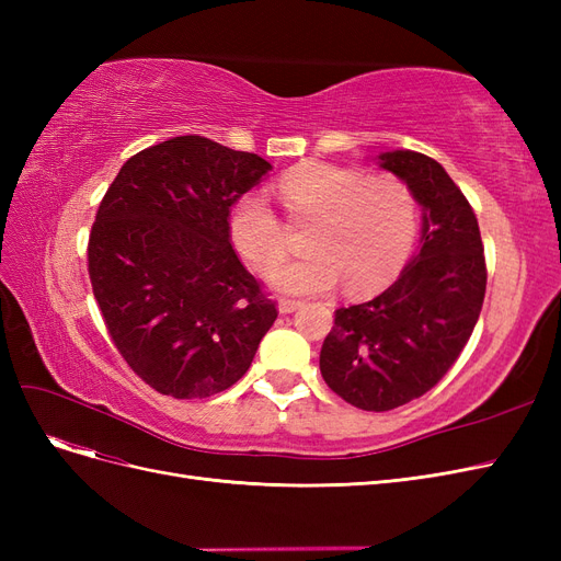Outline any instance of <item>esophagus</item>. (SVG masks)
Segmentation results:
<instances>
[{
	"label": "esophagus",
	"mask_w": 561,
	"mask_h": 561,
	"mask_svg": "<svg viewBox=\"0 0 561 561\" xmlns=\"http://www.w3.org/2000/svg\"><path fill=\"white\" fill-rule=\"evenodd\" d=\"M299 307H301V301H297V299H287V297L278 299V311H280V313H293V311H297Z\"/></svg>",
	"instance_id": "obj_1"
}]
</instances>
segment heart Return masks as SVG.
<instances>
[{"label": "heart", "mask_w": 561, "mask_h": 561, "mask_svg": "<svg viewBox=\"0 0 561 561\" xmlns=\"http://www.w3.org/2000/svg\"><path fill=\"white\" fill-rule=\"evenodd\" d=\"M278 192L295 222H311V254L285 266L274 280L283 293L322 295L344 280L348 293L369 295L393 283L412 257L416 198L393 175L304 161L278 180ZM229 229L236 250L257 274H276L287 260V227L264 192H248L233 203Z\"/></svg>", "instance_id": "b5f03b06"}]
</instances>
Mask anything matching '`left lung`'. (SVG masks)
Segmentation results:
<instances>
[{
	"instance_id": "1",
	"label": "left lung",
	"mask_w": 561,
	"mask_h": 561,
	"mask_svg": "<svg viewBox=\"0 0 561 561\" xmlns=\"http://www.w3.org/2000/svg\"><path fill=\"white\" fill-rule=\"evenodd\" d=\"M423 208L421 250L375 299L334 311L320 375L339 398L388 412L421 398L461 355L480 318L486 264L478 217L435 159L412 149L379 154Z\"/></svg>"
}]
</instances>
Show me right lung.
I'll use <instances>...</instances> for the list:
<instances>
[{"label": "right lung", "mask_w": 561, "mask_h": 561, "mask_svg": "<svg viewBox=\"0 0 561 561\" xmlns=\"http://www.w3.org/2000/svg\"><path fill=\"white\" fill-rule=\"evenodd\" d=\"M271 171L257 154L180 135L130 157L100 201L89 276L116 351L178 400L239 381L278 316L231 248L229 213Z\"/></svg>", "instance_id": "right-lung-1"}]
</instances>
